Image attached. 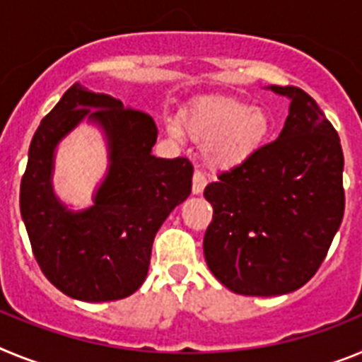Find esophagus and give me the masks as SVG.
Instances as JSON below:
<instances>
[{"label":"esophagus","instance_id":"esophagus-1","mask_svg":"<svg viewBox=\"0 0 362 362\" xmlns=\"http://www.w3.org/2000/svg\"><path fill=\"white\" fill-rule=\"evenodd\" d=\"M207 180H206V175H204L200 169H194L193 173V193L194 194H200L204 191V187H206Z\"/></svg>","mask_w":362,"mask_h":362}]
</instances>
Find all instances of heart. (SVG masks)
<instances>
[{
	"instance_id": "heart-1",
	"label": "heart",
	"mask_w": 362,
	"mask_h": 362,
	"mask_svg": "<svg viewBox=\"0 0 362 362\" xmlns=\"http://www.w3.org/2000/svg\"><path fill=\"white\" fill-rule=\"evenodd\" d=\"M182 129L197 142L207 144V160L215 168H233L262 146L269 131V116L262 107L215 96L189 107L182 115ZM182 129L177 122L168 124L175 138L182 136Z\"/></svg>"
}]
</instances>
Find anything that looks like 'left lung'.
<instances>
[{
	"label": "left lung",
	"instance_id": "left-lung-1",
	"mask_svg": "<svg viewBox=\"0 0 362 362\" xmlns=\"http://www.w3.org/2000/svg\"><path fill=\"white\" fill-rule=\"evenodd\" d=\"M268 89L291 102L279 138L204 189L213 206L204 235L207 266L226 288L255 297L303 288L344 215L337 131L303 89Z\"/></svg>",
	"mask_w": 362,
	"mask_h": 362
}]
</instances>
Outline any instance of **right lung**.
<instances>
[{
    "mask_svg": "<svg viewBox=\"0 0 362 362\" xmlns=\"http://www.w3.org/2000/svg\"><path fill=\"white\" fill-rule=\"evenodd\" d=\"M83 117L100 124L110 171L95 204L71 212L52 189L54 149ZM158 129L149 115L74 83L34 133L21 178L20 209L43 275L86 303L133 295L149 269L156 231L191 193L193 163L156 158Z\"/></svg>",
    "mask_w": 362,
    "mask_h": 362,
    "instance_id": "right-lung-1",
    "label": "right lung"
}]
</instances>
